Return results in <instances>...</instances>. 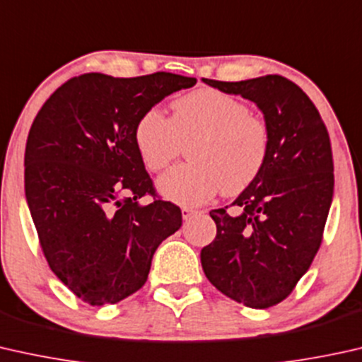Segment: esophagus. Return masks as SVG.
I'll use <instances>...</instances> for the list:
<instances>
[{
  "label": "esophagus",
  "mask_w": 362,
  "mask_h": 362,
  "mask_svg": "<svg viewBox=\"0 0 362 362\" xmlns=\"http://www.w3.org/2000/svg\"><path fill=\"white\" fill-rule=\"evenodd\" d=\"M181 214H182V218L189 220L192 216H196L197 211H194V209H189V207H182L181 209Z\"/></svg>",
  "instance_id": "esophagus-1"
}]
</instances>
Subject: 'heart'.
<instances>
[{"mask_svg":"<svg viewBox=\"0 0 362 362\" xmlns=\"http://www.w3.org/2000/svg\"><path fill=\"white\" fill-rule=\"evenodd\" d=\"M134 140L150 171H161L192 140L191 163L158 180V189L181 206H199L218 191L238 194L256 180L268 160L271 135L263 119L237 98L202 88L171 103V117L148 109L135 124Z\"/></svg>","mask_w":362,"mask_h":362,"instance_id":"obj_1","label":"heart"}]
</instances>
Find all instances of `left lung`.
Instances as JSON below:
<instances>
[{"label":"left lung","instance_id":"obj_1","mask_svg":"<svg viewBox=\"0 0 362 362\" xmlns=\"http://www.w3.org/2000/svg\"><path fill=\"white\" fill-rule=\"evenodd\" d=\"M204 83L256 103L271 144L256 180L211 211L217 235L201 251L202 269L222 294L268 308L294 291L322 245L334 186L328 130L310 98L281 75Z\"/></svg>","mask_w":362,"mask_h":362}]
</instances>
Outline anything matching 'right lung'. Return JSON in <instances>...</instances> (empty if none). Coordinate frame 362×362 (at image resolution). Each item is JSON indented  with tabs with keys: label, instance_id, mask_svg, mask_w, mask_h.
Masks as SVG:
<instances>
[{
	"label": "right lung",
	"instance_id": "1",
	"mask_svg": "<svg viewBox=\"0 0 362 362\" xmlns=\"http://www.w3.org/2000/svg\"><path fill=\"white\" fill-rule=\"evenodd\" d=\"M196 78L158 71L135 78L85 73L47 99L29 130L25 199L55 276L93 307L145 284L158 245L182 223L156 197L134 140L135 124ZM154 197L148 206L138 199Z\"/></svg>",
	"mask_w": 362,
	"mask_h": 362
}]
</instances>
